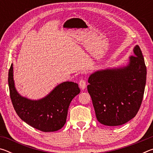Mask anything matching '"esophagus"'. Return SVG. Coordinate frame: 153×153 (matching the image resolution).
<instances>
[{"label":"esophagus","mask_w":153,"mask_h":153,"mask_svg":"<svg viewBox=\"0 0 153 153\" xmlns=\"http://www.w3.org/2000/svg\"><path fill=\"white\" fill-rule=\"evenodd\" d=\"M79 86L80 88H81L82 90H84L86 87V83L84 79H80L79 82Z\"/></svg>","instance_id":"esophagus-1"}]
</instances>
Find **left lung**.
<instances>
[{"label":"left lung","mask_w":153,"mask_h":153,"mask_svg":"<svg viewBox=\"0 0 153 153\" xmlns=\"http://www.w3.org/2000/svg\"><path fill=\"white\" fill-rule=\"evenodd\" d=\"M125 66L100 69L90 74L88 92L100 123L117 126L135 117L140 107L146 67L138 45Z\"/></svg>","instance_id":"left-lung-1"}]
</instances>
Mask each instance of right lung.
<instances>
[{
    "label": "right lung",
    "mask_w": 153,
    "mask_h": 153,
    "mask_svg": "<svg viewBox=\"0 0 153 153\" xmlns=\"http://www.w3.org/2000/svg\"><path fill=\"white\" fill-rule=\"evenodd\" d=\"M8 83L12 104L18 116L28 125L45 132L63 128L70 102L80 92L77 83L65 82L40 99L22 97L15 88L13 63L9 71Z\"/></svg>",
    "instance_id": "add662e5"
}]
</instances>
